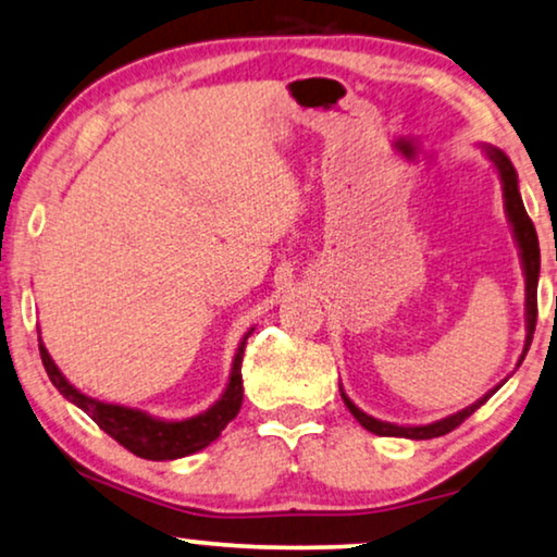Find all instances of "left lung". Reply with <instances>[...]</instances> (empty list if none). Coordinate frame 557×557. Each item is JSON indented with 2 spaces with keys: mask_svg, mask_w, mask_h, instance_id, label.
Returning <instances> with one entry per match:
<instances>
[{
  "mask_svg": "<svg viewBox=\"0 0 557 557\" xmlns=\"http://www.w3.org/2000/svg\"><path fill=\"white\" fill-rule=\"evenodd\" d=\"M484 152L486 158L494 162L496 173H499V181H502V196H504V211H507V219L511 224V234H515V242L517 247H520V259H522V272H524V321H528V338H524V348H522V356L520 361H517V367L524 361V354H528V348L532 344V333H535V323H537V277H540V244H537V232L535 226H532V221L528 216V211H524V203H522V196H520V183H517V170L511 165L507 154L502 150H496V147H488L484 145ZM507 382V380H504ZM502 382V384H504ZM502 384H496L494 389H488L484 397L476 399V403L463 407V410H458L454 414H448V418L443 420H435V422H428V425H397V422H384V420H376L372 414H367L364 410H359L351 399L346 397L344 387H341V397H344V403L348 407V412L354 414L356 420L364 425L369 433L374 435H389V438H410V441H428V438H438V435H446L450 430L461 425V422L469 418L479 410L481 405L486 403L488 397L494 395L496 389L502 387Z\"/></svg>",
  "mask_w": 557,
  "mask_h": 557,
  "instance_id": "left-lung-1",
  "label": "left lung"
}]
</instances>
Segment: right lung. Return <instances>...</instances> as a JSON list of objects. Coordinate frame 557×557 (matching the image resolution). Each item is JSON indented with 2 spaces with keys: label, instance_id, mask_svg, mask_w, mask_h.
Masks as SVG:
<instances>
[{
  "label": "right lung",
  "instance_id": "right-lung-1",
  "mask_svg": "<svg viewBox=\"0 0 557 557\" xmlns=\"http://www.w3.org/2000/svg\"><path fill=\"white\" fill-rule=\"evenodd\" d=\"M251 331L255 329L244 333L242 344L236 348L234 361H232V374H228L224 395H221L206 412H198L185 420L154 418V414L137 410V407L111 405V403H101V399L96 397H88L65 380L61 369L55 367V361L50 359L48 348L42 341H40V356H42V367H46V372L50 376V382L55 384V389L61 392L69 403L81 407V410H84L88 418L103 430V433H109L119 446L132 450V454L139 458H147V461H175V458L190 456L196 454V450H203L206 446H211V443L221 435V430L236 418V412H239L242 397H244L242 359H244V346H247V338L251 336Z\"/></svg>",
  "mask_w": 557,
  "mask_h": 557
}]
</instances>
